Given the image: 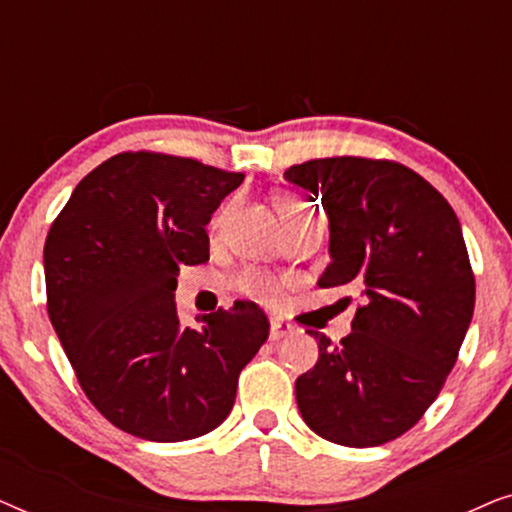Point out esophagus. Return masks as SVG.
<instances>
[{
	"label": "esophagus",
	"instance_id": "34e87169",
	"mask_svg": "<svg viewBox=\"0 0 512 512\" xmlns=\"http://www.w3.org/2000/svg\"><path fill=\"white\" fill-rule=\"evenodd\" d=\"M289 333H293V326L291 324H286V321H279V319H272L270 321V340L272 342L286 338V335H289Z\"/></svg>",
	"mask_w": 512,
	"mask_h": 512
}]
</instances>
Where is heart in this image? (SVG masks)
<instances>
[{"label":"heart","instance_id":"obj_1","mask_svg":"<svg viewBox=\"0 0 512 512\" xmlns=\"http://www.w3.org/2000/svg\"><path fill=\"white\" fill-rule=\"evenodd\" d=\"M275 207L279 216H282L284 226H289V223H296V221H303L307 219V216H312V209H310V202H307L305 198H300V195L296 193H279L275 198ZM226 209L216 216L214 219V230H219L223 226V221H226ZM240 289L251 293V296L256 298H275L279 286L275 282H270V279H263V277H256V275H244L240 277Z\"/></svg>","mask_w":512,"mask_h":512}]
</instances>
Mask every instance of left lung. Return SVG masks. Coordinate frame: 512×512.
<instances>
[{
	"label": "left lung",
	"mask_w": 512,
	"mask_h": 512,
	"mask_svg": "<svg viewBox=\"0 0 512 512\" xmlns=\"http://www.w3.org/2000/svg\"><path fill=\"white\" fill-rule=\"evenodd\" d=\"M284 177L321 198L331 223L321 289L363 291L340 345L310 331L319 361L296 380L298 410L331 443H389L436 401L471 324L475 277L459 219L396 160L314 158Z\"/></svg>",
	"instance_id": "left-lung-1"
}]
</instances>
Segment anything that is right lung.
Segmentation results:
<instances>
[{
	"mask_svg": "<svg viewBox=\"0 0 512 512\" xmlns=\"http://www.w3.org/2000/svg\"><path fill=\"white\" fill-rule=\"evenodd\" d=\"M242 172L123 151L74 188L44 244L46 307L88 401L153 443L205 436L233 410L237 377L268 340L254 303L179 321V265L209 261L205 226Z\"/></svg>",
	"mask_w": 512,
	"mask_h": 512,
	"instance_id": "add662e5",
	"label": "right lung"
}]
</instances>
